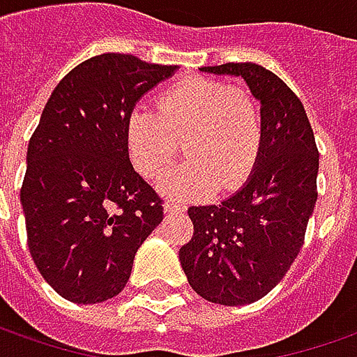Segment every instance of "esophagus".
Here are the masks:
<instances>
[{"label": "esophagus", "instance_id": "1", "mask_svg": "<svg viewBox=\"0 0 357 357\" xmlns=\"http://www.w3.org/2000/svg\"><path fill=\"white\" fill-rule=\"evenodd\" d=\"M165 211H167V213H173V211H184V206L178 202H173V200H167V202H165Z\"/></svg>", "mask_w": 357, "mask_h": 357}]
</instances>
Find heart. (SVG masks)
I'll use <instances>...</instances> for the list:
<instances>
[{"instance_id": "heart-1", "label": "heart", "mask_w": 357, "mask_h": 357, "mask_svg": "<svg viewBox=\"0 0 357 357\" xmlns=\"http://www.w3.org/2000/svg\"><path fill=\"white\" fill-rule=\"evenodd\" d=\"M184 142L190 161L165 176V194L204 198L215 186L239 188L252 173L262 147L257 100L227 83L188 77L165 89L157 108L142 105L128 114V153L149 178H159L171 169Z\"/></svg>"}]
</instances>
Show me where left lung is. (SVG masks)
<instances>
[{"label":"left lung","instance_id":"left-lung-1","mask_svg":"<svg viewBox=\"0 0 357 357\" xmlns=\"http://www.w3.org/2000/svg\"><path fill=\"white\" fill-rule=\"evenodd\" d=\"M200 70L247 81L262 105V147L233 196L188 208L194 235L178 258L198 296L249 305L278 286L303 247L317 202L319 151L305 108L276 73L250 61Z\"/></svg>","mask_w":357,"mask_h":357}]
</instances>
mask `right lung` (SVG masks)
I'll return each instance as SVG.
<instances>
[{"instance_id": "right-lung-1", "label": "right lung", "mask_w": 357, "mask_h": 357, "mask_svg": "<svg viewBox=\"0 0 357 357\" xmlns=\"http://www.w3.org/2000/svg\"><path fill=\"white\" fill-rule=\"evenodd\" d=\"M176 66L100 54L52 91L26 149L21 204L38 272L63 299L118 296L134 257L163 221V200L134 171L126 118Z\"/></svg>"}]
</instances>
